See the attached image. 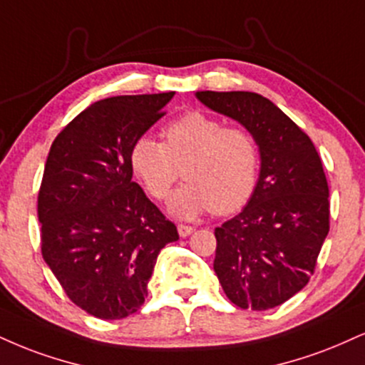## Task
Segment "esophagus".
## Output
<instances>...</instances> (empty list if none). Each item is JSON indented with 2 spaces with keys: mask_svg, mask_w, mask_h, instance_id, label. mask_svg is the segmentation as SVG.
I'll return each instance as SVG.
<instances>
[{
  "mask_svg": "<svg viewBox=\"0 0 365 365\" xmlns=\"http://www.w3.org/2000/svg\"><path fill=\"white\" fill-rule=\"evenodd\" d=\"M194 232V227L188 226V225H178V235L182 236V238H187L188 235H192Z\"/></svg>",
  "mask_w": 365,
  "mask_h": 365,
  "instance_id": "esophagus-1",
  "label": "esophagus"
}]
</instances>
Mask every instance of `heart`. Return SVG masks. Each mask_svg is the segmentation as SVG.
Returning <instances> with one entry per match:
<instances>
[{
  "label": "heart",
  "mask_w": 365,
  "mask_h": 365,
  "mask_svg": "<svg viewBox=\"0 0 365 365\" xmlns=\"http://www.w3.org/2000/svg\"><path fill=\"white\" fill-rule=\"evenodd\" d=\"M165 143L143 135L130 149L134 173L156 200L178 188L170 210L180 217H194L204 210L231 214L253 195L258 180L257 140L241 127H226L222 120L202 112H188L170 122Z\"/></svg>",
  "instance_id": "heart-1"
}]
</instances>
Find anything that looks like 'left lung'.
<instances>
[{"mask_svg":"<svg viewBox=\"0 0 365 365\" xmlns=\"http://www.w3.org/2000/svg\"><path fill=\"white\" fill-rule=\"evenodd\" d=\"M197 98L247 127L262 158L247 207L214 232V272L238 308H275L309 282L330 231L323 163L309 135L265 96L197 91Z\"/></svg>","mask_w":365,"mask_h":365,"instance_id":"obj_1","label":"left lung"}]
</instances>
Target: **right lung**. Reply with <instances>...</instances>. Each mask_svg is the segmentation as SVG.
Returning a JSON list of instances; mask_svg holds the SVG:
<instances>
[{
  "instance_id": "1",
  "label": "right lung",
  "mask_w": 365,
  "mask_h": 365,
  "mask_svg": "<svg viewBox=\"0 0 365 365\" xmlns=\"http://www.w3.org/2000/svg\"><path fill=\"white\" fill-rule=\"evenodd\" d=\"M175 91L91 103L57 134L37 197L41 250L66 296L102 319L143 306L177 226L133 182L130 149Z\"/></svg>"
}]
</instances>
